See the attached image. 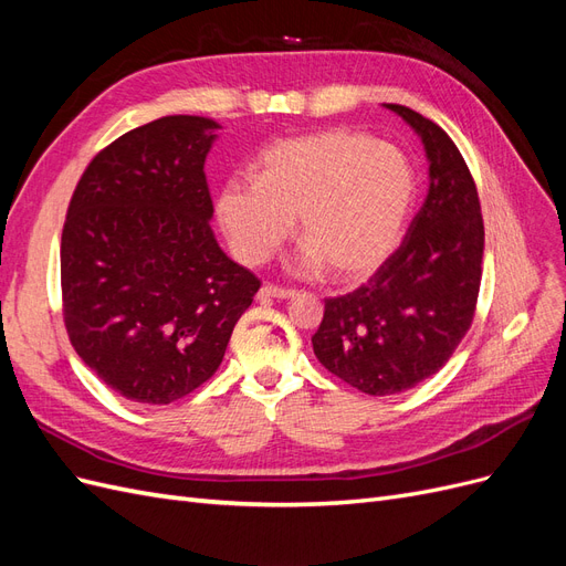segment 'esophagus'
I'll return each mask as SVG.
<instances>
[{"mask_svg": "<svg viewBox=\"0 0 566 566\" xmlns=\"http://www.w3.org/2000/svg\"><path fill=\"white\" fill-rule=\"evenodd\" d=\"M256 297L260 300H290L295 297L293 290H285V287H279V285H262L260 293H256Z\"/></svg>", "mask_w": 566, "mask_h": 566, "instance_id": "34e87169", "label": "esophagus"}]
</instances>
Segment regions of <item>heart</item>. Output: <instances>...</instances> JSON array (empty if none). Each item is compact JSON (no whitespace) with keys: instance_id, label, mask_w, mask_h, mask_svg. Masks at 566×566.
Returning <instances> with one entry per match:
<instances>
[{"instance_id":"obj_1","label":"heart","mask_w":566,"mask_h":566,"mask_svg":"<svg viewBox=\"0 0 566 566\" xmlns=\"http://www.w3.org/2000/svg\"><path fill=\"white\" fill-rule=\"evenodd\" d=\"M418 196L406 153L354 129H323L266 146L256 179H231L217 217L233 252L262 264L293 231L300 243L290 269L302 276L333 269L356 281L397 250Z\"/></svg>"}]
</instances>
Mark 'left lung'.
<instances>
[{"label": "left lung", "mask_w": 566, "mask_h": 566, "mask_svg": "<svg viewBox=\"0 0 566 566\" xmlns=\"http://www.w3.org/2000/svg\"><path fill=\"white\" fill-rule=\"evenodd\" d=\"M382 106L422 142L427 198L373 279L325 300L312 337L318 361L370 397L416 387L449 361L472 323L484 256L476 186L449 134L406 106Z\"/></svg>", "instance_id": "8db88e82"}]
</instances>
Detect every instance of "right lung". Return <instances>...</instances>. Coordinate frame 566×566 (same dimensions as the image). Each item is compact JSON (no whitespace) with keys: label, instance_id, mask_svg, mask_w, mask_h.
<instances>
[{"label":"right lung","instance_id":"1","mask_svg":"<svg viewBox=\"0 0 566 566\" xmlns=\"http://www.w3.org/2000/svg\"><path fill=\"white\" fill-rule=\"evenodd\" d=\"M221 125L165 115L82 175L61 238L65 328L119 397L165 406L210 380L260 290L210 227L205 158Z\"/></svg>","mask_w":566,"mask_h":566}]
</instances>
